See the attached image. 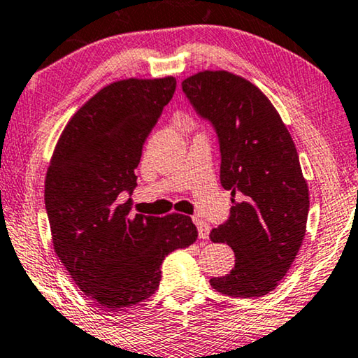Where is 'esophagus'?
I'll use <instances>...</instances> for the list:
<instances>
[{
  "label": "esophagus",
  "mask_w": 358,
  "mask_h": 358,
  "mask_svg": "<svg viewBox=\"0 0 358 358\" xmlns=\"http://www.w3.org/2000/svg\"><path fill=\"white\" fill-rule=\"evenodd\" d=\"M194 224H196V227H198L199 238H201V240H208V238H209V231H210L209 225L206 224L204 220H201V219H198V217L194 219Z\"/></svg>",
  "instance_id": "esophagus-1"
}]
</instances>
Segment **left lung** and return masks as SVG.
Wrapping results in <instances>:
<instances>
[{
    "label": "left lung",
    "mask_w": 358,
    "mask_h": 358,
    "mask_svg": "<svg viewBox=\"0 0 358 358\" xmlns=\"http://www.w3.org/2000/svg\"><path fill=\"white\" fill-rule=\"evenodd\" d=\"M220 144V185L231 193L230 217L209 238L227 243L235 268L210 285L235 299H256L278 287L306 231L310 194L289 129L271 100L248 79L199 71L181 83Z\"/></svg>",
    "instance_id": "left-lung-1"
}]
</instances>
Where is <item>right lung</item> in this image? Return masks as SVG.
I'll list each match as a JSON object with an SVG mask.
<instances>
[{"label": "right lung", "mask_w": 358, "mask_h": 358, "mask_svg": "<svg viewBox=\"0 0 358 358\" xmlns=\"http://www.w3.org/2000/svg\"><path fill=\"white\" fill-rule=\"evenodd\" d=\"M177 80L129 78L105 85L80 107L55 145L45 177L55 253L76 285L105 308L138 305L159 289L165 256L193 245L183 214L133 215L143 144L173 97Z\"/></svg>", "instance_id": "1"}]
</instances>
